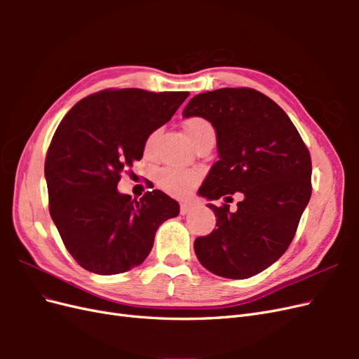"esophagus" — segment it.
Masks as SVG:
<instances>
[{"mask_svg": "<svg viewBox=\"0 0 359 359\" xmlns=\"http://www.w3.org/2000/svg\"><path fill=\"white\" fill-rule=\"evenodd\" d=\"M191 210H193V205H191V203H189V202H184V203H181V208H180V211H181V214H182V215L189 214Z\"/></svg>", "mask_w": 359, "mask_h": 359, "instance_id": "1", "label": "esophagus"}]
</instances>
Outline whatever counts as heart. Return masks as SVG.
Listing matches in <instances>:
<instances>
[{
    "label": "heart",
    "instance_id": "heart-1",
    "mask_svg": "<svg viewBox=\"0 0 359 359\" xmlns=\"http://www.w3.org/2000/svg\"><path fill=\"white\" fill-rule=\"evenodd\" d=\"M184 132H186L190 142L196 147L199 142L205 139H210L215 136L214 127L210 121H206L202 116H191L187 118L182 124ZM157 132L151 133L147 140L144 151L145 154L149 156L153 154L154 147H156V139ZM201 178V173L194 169H186V168H177V166H166L157 172V184L161 190L172 194V196H186V194L194 187Z\"/></svg>",
    "mask_w": 359,
    "mask_h": 359
}]
</instances>
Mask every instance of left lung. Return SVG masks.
Listing matches in <instances>:
<instances>
[{
	"label": "left lung",
	"mask_w": 359,
	"mask_h": 359,
	"mask_svg": "<svg viewBox=\"0 0 359 359\" xmlns=\"http://www.w3.org/2000/svg\"><path fill=\"white\" fill-rule=\"evenodd\" d=\"M184 118L202 116L217 137V160L198 194L217 217L215 229L194 241V253L210 273L241 280L278 260L295 236L311 196V160L286 112L252 88H220L194 95Z\"/></svg>",
	"instance_id": "8db88e82"
}]
</instances>
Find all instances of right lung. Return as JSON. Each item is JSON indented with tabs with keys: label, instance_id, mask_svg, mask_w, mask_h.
Returning <instances> with one entry per match:
<instances>
[{
	"label": "right lung",
	"instance_id": "1",
	"mask_svg": "<svg viewBox=\"0 0 359 359\" xmlns=\"http://www.w3.org/2000/svg\"><path fill=\"white\" fill-rule=\"evenodd\" d=\"M187 91L106 90L62 118L45 161L49 211L69 253L94 274L140 265L180 205L160 190L139 201L119 193L121 173L144 156L147 137L177 112Z\"/></svg>",
	"mask_w": 359,
	"mask_h": 359
}]
</instances>
